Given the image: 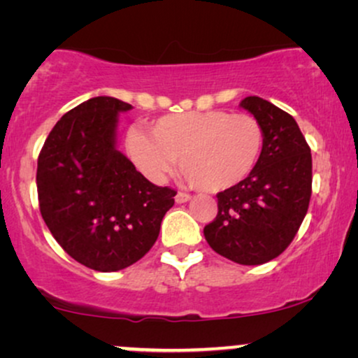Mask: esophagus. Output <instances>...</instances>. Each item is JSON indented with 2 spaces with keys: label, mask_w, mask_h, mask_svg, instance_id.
<instances>
[{
  "label": "esophagus",
  "mask_w": 358,
  "mask_h": 358,
  "mask_svg": "<svg viewBox=\"0 0 358 358\" xmlns=\"http://www.w3.org/2000/svg\"><path fill=\"white\" fill-rule=\"evenodd\" d=\"M187 201H191V194H187V192H178V194H176V203L182 204L187 203Z\"/></svg>",
  "instance_id": "obj_1"
}]
</instances>
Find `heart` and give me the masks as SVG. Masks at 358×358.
<instances>
[{
	"mask_svg": "<svg viewBox=\"0 0 358 358\" xmlns=\"http://www.w3.org/2000/svg\"><path fill=\"white\" fill-rule=\"evenodd\" d=\"M149 136L130 132L127 152L147 179L162 182L179 159L192 186L221 192L245 180L258 164L263 129L255 117L226 110L180 112L149 124Z\"/></svg>",
	"mask_w": 358,
	"mask_h": 358,
	"instance_id": "heart-1",
	"label": "heart"
}]
</instances>
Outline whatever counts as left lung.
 Wrapping results in <instances>:
<instances>
[{"mask_svg": "<svg viewBox=\"0 0 358 358\" xmlns=\"http://www.w3.org/2000/svg\"><path fill=\"white\" fill-rule=\"evenodd\" d=\"M243 108L263 129V149L253 172L217 194V216L204 238L217 255L239 264H263L293 241L312 196V154L296 120L259 96Z\"/></svg>", "mask_w": 358, "mask_h": 358, "instance_id": "1", "label": "left lung"}]
</instances>
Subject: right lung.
I'll list each match as a JSON object with an SVG mask.
<instances>
[{"instance_id":"1","label":"right lung","mask_w":358,"mask_h":358,"mask_svg":"<svg viewBox=\"0 0 358 358\" xmlns=\"http://www.w3.org/2000/svg\"><path fill=\"white\" fill-rule=\"evenodd\" d=\"M132 105L94 96L66 112L38 155L40 213L57 243L95 271H119L154 246L176 191L149 182L117 149L119 113Z\"/></svg>"}]
</instances>
